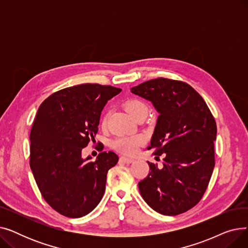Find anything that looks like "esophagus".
I'll return each mask as SVG.
<instances>
[{"label":"esophagus","instance_id":"1","mask_svg":"<svg viewBox=\"0 0 248 248\" xmlns=\"http://www.w3.org/2000/svg\"><path fill=\"white\" fill-rule=\"evenodd\" d=\"M134 159H129V158H125V157H121L120 158V162L124 163V164H132L134 163Z\"/></svg>","mask_w":248,"mask_h":248}]
</instances>
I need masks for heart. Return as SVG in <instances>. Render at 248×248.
<instances>
[{
  "label": "heart",
  "instance_id": "1",
  "mask_svg": "<svg viewBox=\"0 0 248 248\" xmlns=\"http://www.w3.org/2000/svg\"><path fill=\"white\" fill-rule=\"evenodd\" d=\"M124 108L133 117H136L142 111H148L147 104L138 98L128 99L124 104ZM144 141L145 139L142 136H123L113 140L112 147L123 154L133 155L140 145L144 144Z\"/></svg>",
  "mask_w": 248,
  "mask_h": 248
}]
</instances>
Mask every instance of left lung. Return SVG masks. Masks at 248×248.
<instances>
[{
  "label": "left lung",
  "instance_id": "left-lung-1",
  "mask_svg": "<svg viewBox=\"0 0 248 248\" xmlns=\"http://www.w3.org/2000/svg\"><path fill=\"white\" fill-rule=\"evenodd\" d=\"M154 104L159 116L148 150L164 155L163 168L150 163L139 183L141 197L163 215L175 216L197 205L215 166L217 126L203 97L184 81L159 77L131 89Z\"/></svg>",
  "mask_w": 248,
  "mask_h": 248
}]
</instances>
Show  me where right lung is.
<instances>
[{
	"label": "right lung",
	"instance_id": "right-lung-1",
	"mask_svg": "<svg viewBox=\"0 0 248 248\" xmlns=\"http://www.w3.org/2000/svg\"><path fill=\"white\" fill-rule=\"evenodd\" d=\"M121 91L85 83L56 91L39 107L30 133V167L43 198L63 216H85L103 196L107 174L119 157L101 152L93 162L83 160L81 151L95 141L101 110Z\"/></svg>",
	"mask_w": 248,
	"mask_h": 248
}]
</instances>
